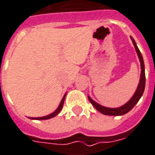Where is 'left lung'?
<instances>
[{
  "label": "left lung",
  "mask_w": 155,
  "mask_h": 155,
  "mask_svg": "<svg viewBox=\"0 0 155 155\" xmlns=\"http://www.w3.org/2000/svg\"><path fill=\"white\" fill-rule=\"evenodd\" d=\"M130 39H131L132 43L134 46V48L136 50L137 55L139 56V61H140L141 64V75H140V80H139V85H138V87L136 89V91L134 92V95L130 98V99L129 101L125 104L123 106L119 107L116 108H110V107H104L99 104L98 103L95 102L93 100L90 96H87L88 97L89 101L91 102V104H92L93 107L96 109L97 110H99V112L102 113L104 114H107V115H114V116H118V115H123V114H127V112H129L132 108L135 106V104L139 102V100L140 99V98L142 97L143 92H144V89H145V84H146V76H145V66H144V62H143V58L142 54H141L140 51H139V48L137 46L136 43L134 41V40L133 39L132 36H130Z\"/></svg>",
  "instance_id": "left-lung-1"
}]
</instances>
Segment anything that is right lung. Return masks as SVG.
<instances>
[{"instance_id":"1","label":"right lung","mask_w":155,"mask_h":155,"mask_svg":"<svg viewBox=\"0 0 155 155\" xmlns=\"http://www.w3.org/2000/svg\"><path fill=\"white\" fill-rule=\"evenodd\" d=\"M66 94L67 93H65V95H64V97H63L62 100H61V102H60V105H59V107H57V109H56V110H55L54 112H52L51 114H48V115H46V116L37 117V118H30V117H28V118L31 119H36V120H45V119H51V118H53V117H55L56 115H57V114L60 112V110H61V109L63 108V106H64V99H65V96H66Z\"/></svg>"}]
</instances>
